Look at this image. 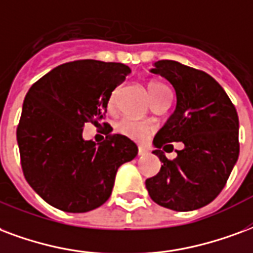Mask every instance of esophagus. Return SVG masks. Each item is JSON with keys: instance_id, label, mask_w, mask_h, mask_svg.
I'll use <instances>...</instances> for the list:
<instances>
[{"instance_id": "34e87169", "label": "esophagus", "mask_w": 253, "mask_h": 253, "mask_svg": "<svg viewBox=\"0 0 253 253\" xmlns=\"http://www.w3.org/2000/svg\"><path fill=\"white\" fill-rule=\"evenodd\" d=\"M147 153H149V151H147V149H145V147H138V155H139V157H143V155H146Z\"/></svg>"}]
</instances>
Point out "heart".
Returning a JSON list of instances; mask_svg holds the SVG:
<instances>
[{
    "mask_svg": "<svg viewBox=\"0 0 253 253\" xmlns=\"http://www.w3.org/2000/svg\"><path fill=\"white\" fill-rule=\"evenodd\" d=\"M164 84L157 83V82H151L149 84V93L150 96L155 95L160 89H162ZM110 104H112V98L110 99ZM117 130L123 135H126L127 138H131V139H142L143 136L149 132L150 127L147 123L141 121H134V119H130V118H123L117 123Z\"/></svg>",
    "mask_w": 253,
    "mask_h": 253,
    "instance_id": "obj_1",
    "label": "heart"
}]
</instances>
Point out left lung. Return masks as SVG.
<instances>
[{"mask_svg":"<svg viewBox=\"0 0 253 253\" xmlns=\"http://www.w3.org/2000/svg\"><path fill=\"white\" fill-rule=\"evenodd\" d=\"M175 91V110L157 132L153 145L164 165L146 179V189L158 205L188 212L212 203L225 186L239 158V117L231 99L212 76L173 60L154 63ZM182 141L184 149L169 161L159 149ZM168 146V145H166Z\"/></svg>","mask_w":253,"mask_h":253,"instance_id":"left-lung-1","label":"left lung"}]
</instances>
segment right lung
Segmentation results:
<instances>
[{"instance_id":"add662e5","label":"right lung","mask_w":253,"mask_h":253,"mask_svg":"<svg viewBox=\"0 0 253 253\" xmlns=\"http://www.w3.org/2000/svg\"><path fill=\"white\" fill-rule=\"evenodd\" d=\"M130 72L121 63L78 60L53 68L28 91L17 128L22 171L52 207L69 213L99 208L121 165L138 154L121 134L100 145L83 138L84 125H99L112 91Z\"/></svg>"}]
</instances>
